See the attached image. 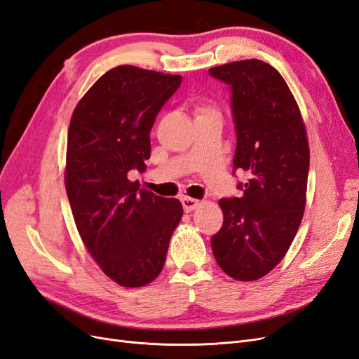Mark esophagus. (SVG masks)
Wrapping results in <instances>:
<instances>
[{
    "label": "esophagus",
    "mask_w": 359,
    "mask_h": 359,
    "mask_svg": "<svg viewBox=\"0 0 359 359\" xmlns=\"http://www.w3.org/2000/svg\"><path fill=\"white\" fill-rule=\"evenodd\" d=\"M181 203H182V208H184V211H186V212H190L193 210H196L198 206L201 205V202L198 199H191V198H182Z\"/></svg>",
    "instance_id": "34e87169"
}]
</instances>
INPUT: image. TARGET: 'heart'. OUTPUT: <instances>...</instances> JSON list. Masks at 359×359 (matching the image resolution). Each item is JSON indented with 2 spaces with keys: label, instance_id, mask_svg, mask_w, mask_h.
<instances>
[{
  "label": "heart",
  "instance_id": "heart-1",
  "mask_svg": "<svg viewBox=\"0 0 359 359\" xmlns=\"http://www.w3.org/2000/svg\"><path fill=\"white\" fill-rule=\"evenodd\" d=\"M212 111H215L214 107L210 106V104H206V103L196 104V114L198 115H202V114H206V112H212Z\"/></svg>",
  "mask_w": 359,
  "mask_h": 359
}]
</instances>
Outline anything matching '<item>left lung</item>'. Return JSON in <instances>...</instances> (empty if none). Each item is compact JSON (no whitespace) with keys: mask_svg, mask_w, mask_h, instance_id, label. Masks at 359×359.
<instances>
[{"mask_svg":"<svg viewBox=\"0 0 359 359\" xmlns=\"http://www.w3.org/2000/svg\"><path fill=\"white\" fill-rule=\"evenodd\" d=\"M229 85L236 133L233 173L240 198L220 199L224 220L211 238L224 273L240 281L266 276L285 257L306 208L310 149L287 83L269 64L243 60L208 70Z\"/></svg>","mask_w":359,"mask_h":359,"instance_id":"8db88e82","label":"left lung"}]
</instances>
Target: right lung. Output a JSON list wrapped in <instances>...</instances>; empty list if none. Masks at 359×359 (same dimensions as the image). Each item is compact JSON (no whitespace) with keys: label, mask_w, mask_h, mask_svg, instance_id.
Returning <instances> with one entry per match:
<instances>
[{"label":"right lung","mask_w":359,"mask_h":359,"mask_svg":"<svg viewBox=\"0 0 359 359\" xmlns=\"http://www.w3.org/2000/svg\"><path fill=\"white\" fill-rule=\"evenodd\" d=\"M182 78L135 66L106 72L76 106L67 136L66 190L82 241L124 287L151 283L165 265L182 217L178 199L132 182L151 154L156 116Z\"/></svg>","instance_id":"right-lung-1"}]
</instances>
